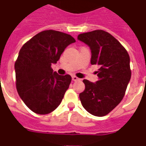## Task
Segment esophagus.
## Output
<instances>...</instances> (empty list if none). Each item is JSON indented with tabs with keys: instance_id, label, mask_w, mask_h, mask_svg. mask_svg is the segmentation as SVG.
Wrapping results in <instances>:
<instances>
[{
	"instance_id": "1",
	"label": "esophagus",
	"mask_w": 146,
	"mask_h": 146,
	"mask_svg": "<svg viewBox=\"0 0 146 146\" xmlns=\"http://www.w3.org/2000/svg\"><path fill=\"white\" fill-rule=\"evenodd\" d=\"M80 80V79H79L78 77H75V76H73V77H72V80L73 81H79Z\"/></svg>"
}]
</instances>
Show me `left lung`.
Masks as SVG:
<instances>
[{
	"instance_id": "1",
	"label": "left lung",
	"mask_w": 146,
	"mask_h": 146,
	"mask_svg": "<svg viewBox=\"0 0 146 146\" xmlns=\"http://www.w3.org/2000/svg\"><path fill=\"white\" fill-rule=\"evenodd\" d=\"M77 39L91 50V64L99 66L96 82L84 80L85 90L79 95L82 107L93 115L104 116L124 96L131 79L130 58L118 40L102 30L80 34Z\"/></svg>"
}]
</instances>
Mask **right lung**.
I'll list each match as a JSON object with an SVG mask.
<instances>
[{"label": "right lung", "instance_id": "add662e5", "mask_svg": "<svg viewBox=\"0 0 146 146\" xmlns=\"http://www.w3.org/2000/svg\"><path fill=\"white\" fill-rule=\"evenodd\" d=\"M75 42L70 35L49 30L34 36L20 49L15 64L17 90L34 113L48 114L61 102L72 77L53 72L51 65L57 63L67 46Z\"/></svg>", "mask_w": 146, "mask_h": 146}]
</instances>
